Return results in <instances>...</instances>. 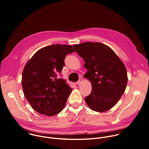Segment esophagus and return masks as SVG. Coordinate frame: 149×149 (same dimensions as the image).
Returning a JSON list of instances; mask_svg holds the SVG:
<instances>
[{"instance_id":"esophagus-1","label":"esophagus","mask_w":149,"mask_h":149,"mask_svg":"<svg viewBox=\"0 0 149 149\" xmlns=\"http://www.w3.org/2000/svg\"><path fill=\"white\" fill-rule=\"evenodd\" d=\"M82 82H83V79L80 78V79H79V81L77 82V84L78 85H81V84L82 83Z\"/></svg>"}]
</instances>
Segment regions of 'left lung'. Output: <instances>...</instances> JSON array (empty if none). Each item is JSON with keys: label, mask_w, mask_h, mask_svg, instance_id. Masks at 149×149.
I'll list each match as a JSON object with an SVG mask.
<instances>
[{"label": "left lung", "mask_w": 149, "mask_h": 149, "mask_svg": "<svg viewBox=\"0 0 149 149\" xmlns=\"http://www.w3.org/2000/svg\"><path fill=\"white\" fill-rule=\"evenodd\" d=\"M73 48L85 61L88 71L84 77L91 83V92L85 97V102L94 111H108L117 104L127 86L128 77L124 63L102 43L86 42L74 45Z\"/></svg>", "instance_id": "1"}]
</instances>
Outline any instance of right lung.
<instances>
[{
  "label": "right lung",
  "mask_w": 149,
  "mask_h": 149,
  "mask_svg": "<svg viewBox=\"0 0 149 149\" xmlns=\"http://www.w3.org/2000/svg\"><path fill=\"white\" fill-rule=\"evenodd\" d=\"M74 52L71 45L54 44L39 49L26 64L22 75L25 98L40 114L52 116L63 109L72 89L58 79L66 55Z\"/></svg>",
  "instance_id": "right-lung-1"
}]
</instances>
